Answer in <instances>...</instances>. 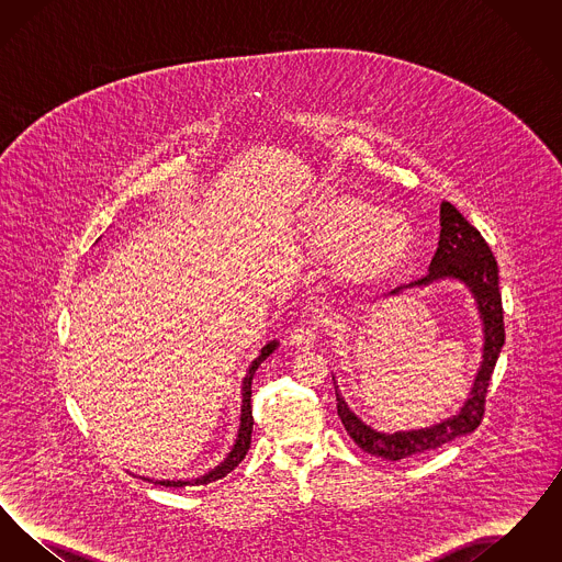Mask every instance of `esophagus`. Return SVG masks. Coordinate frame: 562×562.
I'll return each mask as SVG.
<instances>
[{
    "mask_svg": "<svg viewBox=\"0 0 562 562\" xmlns=\"http://www.w3.org/2000/svg\"><path fill=\"white\" fill-rule=\"evenodd\" d=\"M316 344H318V330L314 326H305V324L294 326L289 335V346L301 349V351L312 349Z\"/></svg>",
    "mask_w": 562,
    "mask_h": 562,
    "instance_id": "obj_1",
    "label": "esophagus"
}]
</instances>
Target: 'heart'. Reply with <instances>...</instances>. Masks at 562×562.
I'll return each instance as SVG.
<instances>
[{
	"label": "heart",
	"instance_id": "obj_1",
	"mask_svg": "<svg viewBox=\"0 0 562 562\" xmlns=\"http://www.w3.org/2000/svg\"><path fill=\"white\" fill-rule=\"evenodd\" d=\"M310 240L330 250L335 269L353 282L390 273L406 259L413 229L396 214L351 193H328L303 218Z\"/></svg>",
	"mask_w": 562,
	"mask_h": 562
}]
</instances>
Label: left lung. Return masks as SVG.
Here are the masks:
<instances>
[{"instance_id": "1", "label": "left lung", "mask_w": 562, "mask_h": 562, "mask_svg": "<svg viewBox=\"0 0 562 562\" xmlns=\"http://www.w3.org/2000/svg\"><path fill=\"white\" fill-rule=\"evenodd\" d=\"M442 280L461 282L472 293L482 322L481 367L476 371L468 398L454 415L429 428L406 429V431H394V434L376 431L371 426H367L349 408L333 376L335 394H337V413L344 428L348 429L349 436L362 451L374 457H381L387 461H401L411 454L434 451L481 426L488 381L506 341L504 310H502V294H499V269L481 232L472 227L463 218V214L449 202L440 204V238H438V248L431 257L428 273L411 284H402L398 289L383 294V299L396 296L404 293L406 289H426Z\"/></svg>"}]
</instances>
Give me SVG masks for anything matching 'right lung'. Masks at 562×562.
<instances>
[{"instance_id":"add662e5","label":"right lung","mask_w":562,"mask_h":562,"mask_svg":"<svg viewBox=\"0 0 562 562\" xmlns=\"http://www.w3.org/2000/svg\"><path fill=\"white\" fill-rule=\"evenodd\" d=\"M273 349H278V341H276V339L259 349V356L250 362L248 371H246L244 379H241L240 428H238L236 442H234V447H232V451L227 453V457H225L216 468H213L209 474H204V476H200V479H193V481H149V479H143V481L156 482V484H161V486L209 484V482L218 481V479L227 476V474L240 463L241 459L248 453V449H250V434H252V424H255V419H252V406H250V394H252L250 383H252V374L261 367V362L268 358L269 353H273Z\"/></svg>"}]
</instances>
